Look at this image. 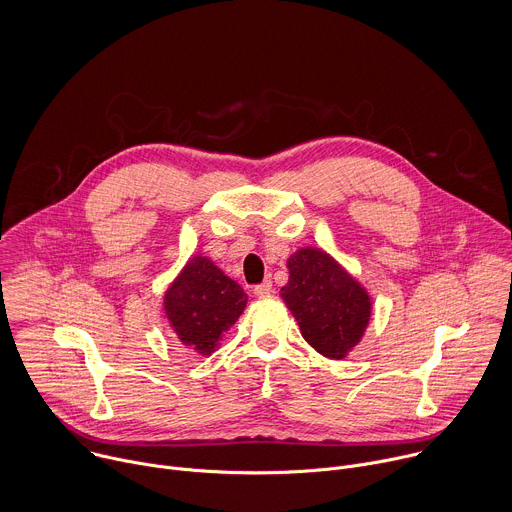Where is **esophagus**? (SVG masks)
Instances as JSON below:
<instances>
[{"instance_id": "esophagus-1", "label": "esophagus", "mask_w": 512, "mask_h": 512, "mask_svg": "<svg viewBox=\"0 0 512 512\" xmlns=\"http://www.w3.org/2000/svg\"><path fill=\"white\" fill-rule=\"evenodd\" d=\"M253 293H255L257 297H269V295L273 293V285H271V281H263L261 285H255Z\"/></svg>"}]
</instances>
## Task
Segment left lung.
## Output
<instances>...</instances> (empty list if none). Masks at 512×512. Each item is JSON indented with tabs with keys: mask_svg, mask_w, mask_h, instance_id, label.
<instances>
[{
	"mask_svg": "<svg viewBox=\"0 0 512 512\" xmlns=\"http://www.w3.org/2000/svg\"><path fill=\"white\" fill-rule=\"evenodd\" d=\"M287 269L281 297L305 342L325 358H346L370 323L368 291L321 249H299L287 259Z\"/></svg>",
	"mask_w": 512,
	"mask_h": 512,
	"instance_id": "obj_1",
	"label": "left lung"
}]
</instances>
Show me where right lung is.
Here are the masks:
<instances>
[{
	"label": "right lung",
	"mask_w": 512,
	"mask_h": 512,
	"mask_svg": "<svg viewBox=\"0 0 512 512\" xmlns=\"http://www.w3.org/2000/svg\"><path fill=\"white\" fill-rule=\"evenodd\" d=\"M247 293L211 259L195 255L164 293V311L181 342L211 356L243 313Z\"/></svg>",
	"instance_id": "add662e5"
}]
</instances>
